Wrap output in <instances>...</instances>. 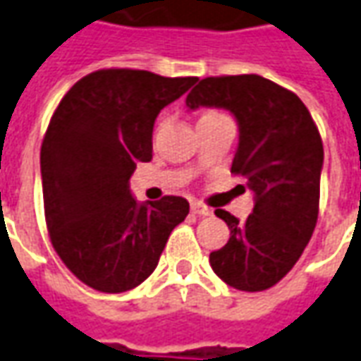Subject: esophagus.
Segmentation results:
<instances>
[{"label": "esophagus", "mask_w": 361, "mask_h": 361, "mask_svg": "<svg viewBox=\"0 0 361 361\" xmlns=\"http://www.w3.org/2000/svg\"><path fill=\"white\" fill-rule=\"evenodd\" d=\"M191 213H195V215H200V217H209L213 213V209H209L207 205H203V203H191Z\"/></svg>", "instance_id": "1"}]
</instances>
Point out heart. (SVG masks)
<instances>
[{"label": "heart", "instance_id": "heart-1", "mask_svg": "<svg viewBox=\"0 0 361 361\" xmlns=\"http://www.w3.org/2000/svg\"><path fill=\"white\" fill-rule=\"evenodd\" d=\"M207 114H217V112H207ZM207 114H205V116H207Z\"/></svg>", "mask_w": 361, "mask_h": 361}]
</instances>
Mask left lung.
I'll use <instances>...</instances> for the list:
<instances>
[{"label": "left lung", "instance_id": "1", "mask_svg": "<svg viewBox=\"0 0 361 361\" xmlns=\"http://www.w3.org/2000/svg\"><path fill=\"white\" fill-rule=\"evenodd\" d=\"M185 106L225 109L237 120L231 173L245 180L255 205L245 221L215 212L231 237L209 263L237 290H267L296 264L316 227L324 148L314 120L294 92L259 75L203 78Z\"/></svg>", "mask_w": 361, "mask_h": 361}]
</instances>
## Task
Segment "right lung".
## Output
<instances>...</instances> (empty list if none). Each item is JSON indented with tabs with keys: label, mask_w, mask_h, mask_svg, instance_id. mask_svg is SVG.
I'll list each match as a JSON object with an SVG mask.
<instances>
[{
	"label": "right lung",
	"mask_w": 361,
	"mask_h": 361,
	"mask_svg": "<svg viewBox=\"0 0 361 361\" xmlns=\"http://www.w3.org/2000/svg\"><path fill=\"white\" fill-rule=\"evenodd\" d=\"M195 77L104 68L59 102L41 146L47 227L67 269L100 293H126L158 267L190 203L166 195L140 203L130 191L138 161L152 160L154 122Z\"/></svg>",
	"instance_id": "add662e5"
}]
</instances>
